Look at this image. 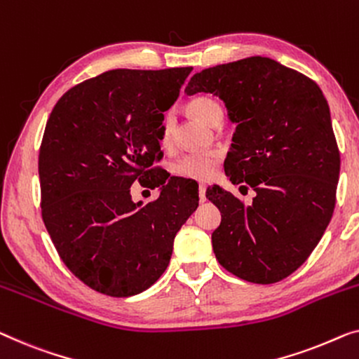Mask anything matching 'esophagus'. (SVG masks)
Instances as JSON below:
<instances>
[{
  "instance_id": "34e87169",
  "label": "esophagus",
  "mask_w": 359,
  "mask_h": 359,
  "mask_svg": "<svg viewBox=\"0 0 359 359\" xmlns=\"http://www.w3.org/2000/svg\"><path fill=\"white\" fill-rule=\"evenodd\" d=\"M205 184H199V201L205 202Z\"/></svg>"
}]
</instances>
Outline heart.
Wrapping results in <instances>:
<instances>
[{"label": "heart", "mask_w": 359, "mask_h": 359, "mask_svg": "<svg viewBox=\"0 0 359 359\" xmlns=\"http://www.w3.org/2000/svg\"><path fill=\"white\" fill-rule=\"evenodd\" d=\"M189 110L194 116L201 121L214 126V123L220 121L222 108L218 105L215 98L209 95L196 97L189 103ZM176 126V118L173 113H167L162 123V144L168 147L173 142V134ZM222 160L220 150H199V152H189L181 157L178 162L173 165V173L181 178L205 181L210 180L215 175L218 163Z\"/></svg>", "instance_id": "heart-1"}]
</instances>
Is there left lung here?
I'll return each instance as SVG.
<instances>
[{"label": "left lung", "mask_w": 359, "mask_h": 359, "mask_svg": "<svg viewBox=\"0 0 359 359\" xmlns=\"http://www.w3.org/2000/svg\"><path fill=\"white\" fill-rule=\"evenodd\" d=\"M188 95L214 93L236 124L225 160L251 205L220 186L205 196L222 212L212 233L217 261L252 283H275L303 266L335 209L340 152L324 93L313 79L264 56L191 77Z\"/></svg>", "instance_id": "1"}]
</instances>
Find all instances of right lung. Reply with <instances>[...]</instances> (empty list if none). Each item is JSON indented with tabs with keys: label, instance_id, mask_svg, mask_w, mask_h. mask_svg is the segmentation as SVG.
Instances as JSON below:
<instances>
[{
	"label": "right lung",
	"instance_id": "add662e5",
	"mask_svg": "<svg viewBox=\"0 0 359 359\" xmlns=\"http://www.w3.org/2000/svg\"><path fill=\"white\" fill-rule=\"evenodd\" d=\"M191 71H107L67 90L46 121L41 218L61 261L98 293L126 298L152 287L199 205L197 189L152 168L163 157V113ZM134 180L160 185L159 199L133 203Z\"/></svg>",
	"mask_w": 359,
	"mask_h": 359
}]
</instances>
